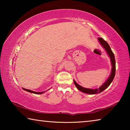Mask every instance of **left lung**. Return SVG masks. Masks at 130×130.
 <instances>
[{"instance_id": "obj_1", "label": "left lung", "mask_w": 130, "mask_h": 130, "mask_svg": "<svg viewBox=\"0 0 130 130\" xmlns=\"http://www.w3.org/2000/svg\"><path fill=\"white\" fill-rule=\"evenodd\" d=\"M98 41L100 43V45L102 46V47L104 48L105 51H106L108 56H109L110 58V61H111L112 69L111 72L110 73V75L107 78V80L105 81V82L103 84V85L99 88L96 89H91V88H86L82 86H81L78 84L76 82V81L73 80V82L74 85H76L77 88L79 91H81L83 93L89 94H98L100 92L104 91L105 89H107L108 87L109 86L111 83L112 82L114 77L115 76V72H116V62H115V56H114V54L113 53L112 51L111 50V49L110 48L109 45H108L106 41H104L102 38H98Z\"/></svg>"}]
</instances>
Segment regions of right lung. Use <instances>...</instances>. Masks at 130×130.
Here are the masks:
<instances>
[{"instance_id": "1", "label": "right lung", "mask_w": 130, "mask_h": 130, "mask_svg": "<svg viewBox=\"0 0 130 130\" xmlns=\"http://www.w3.org/2000/svg\"><path fill=\"white\" fill-rule=\"evenodd\" d=\"M23 90H25L26 91H27L28 92H30V93H34V94H42L43 93H45V91L44 92H35V91H32L31 90H30V89H25V88H23ZM49 89H47V91H48Z\"/></svg>"}]
</instances>
